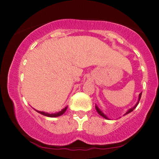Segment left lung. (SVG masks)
I'll return each mask as SVG.
<instances>
[{
	"mask_svg": "<svg viewBox=\"0 0 159 159\" xmlns=\"http://www.w3.org/2000/svg\"><path fill=\"white\" fill-rule=\"evenodd\" d=\"M141 93L139 94V97H138V101L137 102V103H136V104H135V106H134V107H132V108H131V109H129V110H128V111H127V113H126V114H129V113H131V111H133L135 109V107H136L138 106V103H139V100H140V99H141ZM96 110H97V113H98V114H100V115H101L102 117H104V118H106V119H108V117H107V116L105 115V114H103V113L102 112V111H100V109H99V108H98V107H97V106H96Z\"/></svg>",
	"mask_w": 159,
	"mask_h": 159,
	"instance_id": "8db88e82",
	"label": "left lung"
}]
</instances>
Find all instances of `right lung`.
Wrapping results in <instances>:
<instances>
[{
	"label": "right lung",
	"instance_id": "add662e5",
	"mask_svg": "<svg viewBox=\"0 0 159 159\" xmlns=\"http://www.w3.org/2000/svg\"><path fill=\"white\" fill-rule=\"evenodd\" d=\"M66 109H67V107H65V108H63V109H62V111H59V112H57V113H55V114H48V113L43 112V111H37V112H39V114H42V115L46 116V117H59V116L62 115V114H63L64 113L66 112Z\"/></svg>",
	"mask_w": 159,
	"mask_h": 159
}]
</instances>
